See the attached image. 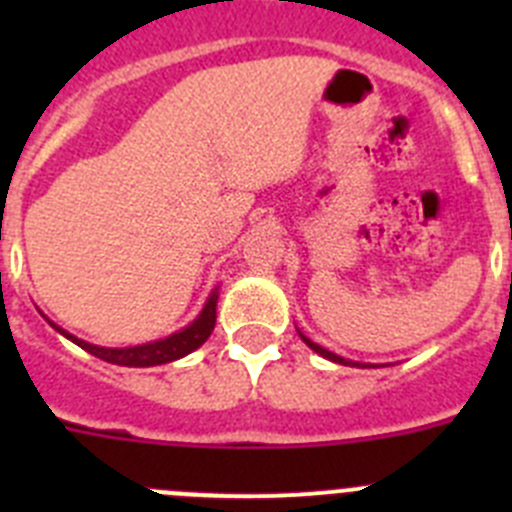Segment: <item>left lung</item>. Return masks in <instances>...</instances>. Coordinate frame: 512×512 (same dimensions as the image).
Segmentation results:
<instances>
[{
	"label": "left lung",
	"mask_w": 512,
	"mask_h": 512,
	"mask_svg": "<svg viewBox=\"0 0 512 512\" xmlns=\"http://www.w3.org/2000/svg\"><path fill=\"white\" fill-rule=\"evenodd\" d=\"M302 341L307 343V346L312 348V351H318L320 356H325V359H330V361H336V364H343V366H361V364H354V361H348V359H341V356H336V354H330V351H325L323 346H318V343H312L310 338H305L302 336Z\"/></svg>",
	"instance_id": "1"
}]
</instances>
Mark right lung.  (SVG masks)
Returning <instances> with one entry per match:
<instances>
[{"label":"right lung","mask_w":512,"mask_h":512,"mask_svg":"<svg viewBox=\"0 0 512 512\" xmlns=\"http://www.w3.org/2000/svg\"><path fill=\"white\" fill-rule=\"evenodd\" d=\"M215 307H217V295L212 292L205 310L200 312V318L194 320L189 328L179 330V333L164 338V341L146 343V346H133V348H99V346H92V343H84L79 341V338L69 336V333L58 328V325L53 323L51 325L58 330V333L71 338L76 346H81L84 351H89V354L97 356V359L102 361H110V364H117V366H156V364H169V361L174 359H182V356L192 354L194 348H200L202 343L210 338L212 328H215V318H217Z\"/></svg>","instance_id":"add662e5"}]
</instances>
